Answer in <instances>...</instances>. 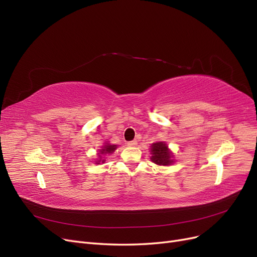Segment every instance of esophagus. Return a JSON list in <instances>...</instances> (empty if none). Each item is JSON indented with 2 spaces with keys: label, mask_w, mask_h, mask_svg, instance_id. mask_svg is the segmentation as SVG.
<instances>
[{
  "label": "esophagus",
  "mask_w": 257,
  "mask_h": 257,
  "mask_svg": "<svg viewBox=\"0 0 257 257\" xmlns=\"http://www.w3.org/2000/svg\"><path fill=\"white\" fill-rule=\"evenodd\" d=\"M127 145L130 146V147H135V146L138 145V142L137 141H130V142H128Z\"/></svg>",
  "instance_id": "34e87169"
}]
</instances>
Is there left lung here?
<instances>
[{
    "mask_svg": "<svg viewBox=\"0 0 257 257\" xmlns=\"http://www.w3.org/2000/svg\"><path fill=\"white\" fill-rule=\"evenodd\" d=\"M151 154H153L151 161L158 165L166 166L174 162V160L172 159L173 155L170 154L164 142H158V143L151 145Z\"/></svg>",
    "mask_w": 257,
    "mask_h": 257,
    "instance_id": "8db88e82",
    "label": "left lung"
}]
</instances>
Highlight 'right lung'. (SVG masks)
I'll list each match as a JSON object with an SVG mask.
<instances>
[{
    "instance_id": "1",
    "label": "right lung",
    "mask_w": 257,
    "mask_h": 257,
    "mask_svg": "<svg viewBox=\"0 0 257 257\" xmlns=\"http://www.w3.org/2000/svg\"><path fill=\"white\" fill-rule=\"evenodd\" d=\"M103 149H100V155H106V154H112V153H114V150L116 149V145H104L103 147H102ZM101 156H99V158H100ZM98 162H104V160H102L101 161V159L100 160H98ZM98 164V163H97Z\"/></svg>"
}]
</instances>
